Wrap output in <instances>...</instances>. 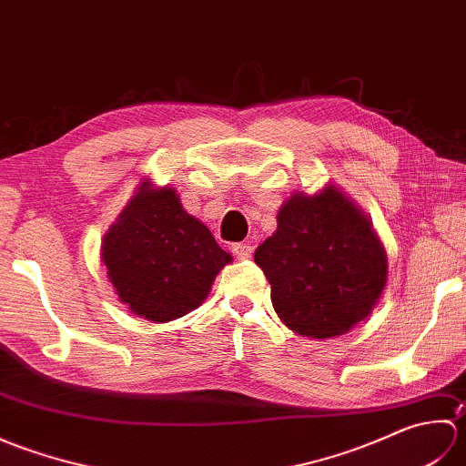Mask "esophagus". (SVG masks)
Listing matches in <instances>:
<instances>
[{"label": "esophagus", "mask_w": 466, "mask_h": 466, "mask_svg": "<svg viewBox=\"0 0 466 466\" xmlns=\"http://www.w3.org/2000/svg\"><path fill=\"white\" fill-rule=\"evenodd\" d=\"M232 254L236 256V258H240V260H244V258H250L252 256V246L250 244H232Z\"/></svg>", "instance_id": "1"}]
</instances>
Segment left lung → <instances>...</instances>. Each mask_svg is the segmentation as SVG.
<instances>
[{"instance_id":"left-lung-1","label":"left lung","mask_w":466,"mask_h":466,"mask_svg":"<svg viewBox=\"0 0 466 466\" xmlns=\"http://www.w3.org/2000/svg\"><path fill=\"white\" fill-rule=\"evenodd\" d=\"M279 228L254 252L272 286V306L290 330L332 339L362 322L379 302L389 260L372 222L329 184L294 194L279 210Z\"/></svg>"}]
</instances>
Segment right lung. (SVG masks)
I'll return each instance as SVG.
<instances>
[{
	"label": "right lung",
	"instance_id": "right-lung-1",
	"mask_svg": "<svg viewBox=\"0 0 466 466\" xmlns=\"http://www.w3.org/2000/svg\"><path fill=\"white\" fill-rule=\"evenodd\" d=\"M102 262L127 309L152 322H170L208 299L232 256L184 210L174 187H156L146 177L107 228Z\"/></svg>",
	"mask_w": 466,
	"mask_h": 466
}]
</instances>
